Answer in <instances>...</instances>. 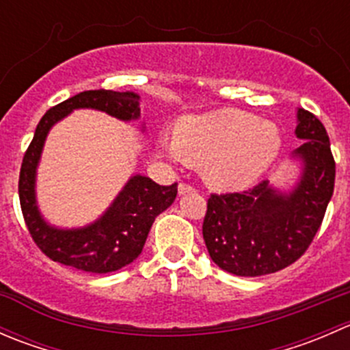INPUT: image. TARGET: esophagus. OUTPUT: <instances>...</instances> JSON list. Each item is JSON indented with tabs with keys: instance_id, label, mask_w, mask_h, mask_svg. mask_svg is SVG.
Masks as SVG:
<instances>
[{
	"instance_id": "1",
	"label": "esophagus",
	"mask_w": 350,
	"mask_h": 350,
	"mask_svg": "<svg viewBox=\"0 0 350 350\" xmlns=\"http://www.w3.org/2000/svg\"><path fill=\"white\" fill-rule=\"evenodd\" d=\"M179 195H185V193H189V191H193V186L191 185H188V183H179Z\"/></svg>"
}]
</instances>
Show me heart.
Instances as JSON below:
<instances>
[{
  "mask_svg": "<svg viewBox=\"0 0 350 350\" xmlns=\"http://www.w3.org/2000/svg\"><path fill=\"white\" fill-rule=\"evenodd\" d=\"M161 147L176 161L204 162L208 181L220 188H243L262 174L281 147L280 130L234 108L179 120L174 139Z\"/></svg>",
  "mask_w": 350,
  "mask_h": 350,
  "instance_id": "b5f03b06",
  "label": "heart"
}]
</instances>
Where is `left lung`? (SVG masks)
I'll return each mask as SVG.
<instances>
[{"mask_svg": "<svg viewBox=\"0 0 350 350\" xmlns=\"http://www.w3.org/2000/svg\"><path fill=\"white\" fill-rule=\"evenodd\" d=\"M295 150L303 161L298 186L288 195L267 181L241 193H211L203 239L213 262L235 276L273 274L299 259L315 239L334 195L335 161L323 123L298 109Z\"/></svg>", "mask_w": 350, "mask_h": 350, "instance_id": "obj_1", "label": "left lung"}]
</instances>
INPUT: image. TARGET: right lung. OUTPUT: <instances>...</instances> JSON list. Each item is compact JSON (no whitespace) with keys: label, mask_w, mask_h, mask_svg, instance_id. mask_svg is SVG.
<instances>
[{"label":"right lung","mask_w":350,"mask_h":350,"mask_svg":"<svg viewBox=\"0 0 350 350\" xmlns=\"http://www.w3.org/2000/svg\"><path fill=\"white\" fill-rule=\"evenodd\" d=\"M139 94L111 90L83 91L55 105L42 116L23 155L18 196L23 220L38 249L49 259L86 273H113L133 262L142 252L155 217L178 195V183L161 186L146 176H133L103 217L76 230H59L44 221L35 203V169L49 130L76 108H94L120 120L140 116Z\"/></svg>","instance_id":"1"}]
</instances>
